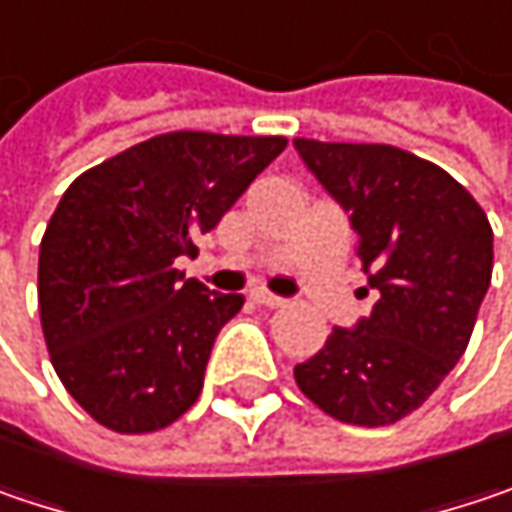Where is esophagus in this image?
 Returning a JSON list of instances; mask_svg holds the SVG:
<instances>
[{"label":"esophagus","mask_w":512,"mask_h":512,"mask_svg":"<svg viewBox=\"0 0 512 512\" xmlns=\"http://www.w3.org/2000/svg\"><path fill=\"white\" fill-rule=\"evenodd\" d=\"M250 300L259 303V306H268V309H282V306L288 303L285 297H276L268 288H253V291H250Z\"/></svg>","instance_id":"1"}]
</instances>
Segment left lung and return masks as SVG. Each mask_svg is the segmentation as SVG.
Listing matches in <instances>:
<instances>
[{
    "mask_svg": "<svg viewBox=\"0 0 512 512\" xmlns=\"http://www.w3.org/2000/svg\"><path fill=\"white\" fill-rule=\"evenodd\" d=\"M341 203L358 259L379 291L355 329L294 367L311 402L349 425H390L417 411L469 347L493 279V227L449 171L393 145L294 139Z\"/></svg>",
    "mask_w": 512,
    "mask_h": 512,
    "instance_id": "8db88e82",
    "label": "left lung"
}]
</instances>
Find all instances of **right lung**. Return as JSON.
<instances>
[{
  "instance_id": "add662e5",
  "label": "right lung",
  "mask_w": 512,
  "mask_h": 512,
  "mask_svg": "<svg viewBox=\"0 0 512 512\" xmlns=\"http://www.w3.org/2000/svg\"><path fill=\"white\" fill-rule=\"evenodd\" d=\"M285 136L171 130L87 168L40 241L37 300L57 379L92 420L151 434L201 396L206 361L241 294L174 268L198 256Z\"/></svg>"
}]
</instances>
